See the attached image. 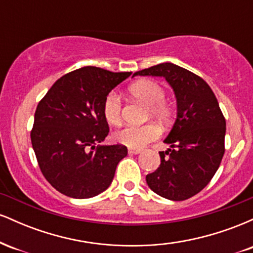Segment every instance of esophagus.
I'll list each match as a JSON object with an SVG mask.
<instances>
[{
	"label": "esophagus",
	"mask_w": 253,
	"mask_h": 253,
	"mask_svg": "<svg viewBox=\"0 0 253 253\" xmlns=\"http://www.w3.org/2000/svg\"><path fill=\"white\" fill-rule=\"evenodd\" d=\"M141 152L140 149H128L129 155H139Z\"/></svg>",
	"instance_id": "34e87169"
}]
</instances>
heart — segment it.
Wrapping results in <instances>:
<instances>
[{"label": "heart", "instance_id": "b5f03b06", "mask_svg": "<svg viewBox=\"0 0 253 253\" xmlns=\"http://www.w3.org/2000/svg\"><path fill=\"white\" fill-rule=\"evenodd\" d=\"M139 102L149 107L153 117L167 119L169 117V107L164 103L165 91L155 81L141 80L132 84L128 89ZM103 115L107 123L113 126H118L121 123V100L117 92L107 95L103 102ZM161 135V129L155 124H146L143 126H126L114 133L115 141L130 149H141L145 145L156 140Z\"/></svg>", "mask_w": 253, "mask_h": 253}]
</instances>
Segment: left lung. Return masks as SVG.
Here are the masks:
<instances>
[{"mask_svg": "<svg viewBox=\"0 0 253 253\" xmlns=\"http://www.w3.org/2000/svg\"><path fill=\"white\" fill-rule=\"evenodd\" d=\"M133 76L164 77L173 90L177 115L164 139L161 165L146 176L157 195L183 201L200 193L215 175L225 153L226 121L213 90L201 77L172 63H163Z\"/></svg>", "mask_w": 253, "mask_h": 253, "instance_id": "8db88e82", "label": "left lung"}]
</instances>
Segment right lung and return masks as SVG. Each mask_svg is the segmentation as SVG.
<instances>
[{"label": "right lung", "mask_w": 253, "mask_h": 253, "mask_svg": "<svg viewBox=\"0 0 253 253\" xmlns=\"http://www.w3.org/2000/svg\"><path fill=\"white\" fill-rule=\"evenodd\" d=\"M130 72L85 66L60 77L38 104L32 146L43 177L72 199H90L112 184L124 145H100L109 133L103 102Z\"/></svg>", "instance_id": "add662e5"}]
</instances>
